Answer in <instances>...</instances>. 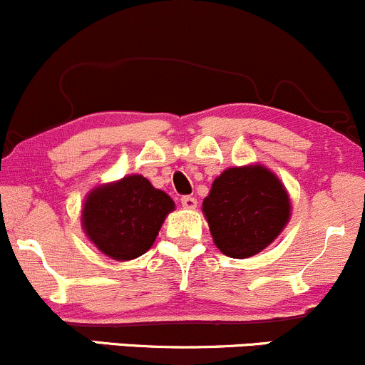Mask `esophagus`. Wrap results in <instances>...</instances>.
I'll use <instances>...</instances> for the list:
<instances>
[{
  "label": "esophagus",
  "instance_id": "34e87169",
  "mask_svg": "<svg viewBox=\"0 0 365 365\" xmlns=\"http://www.w3.org/2000/svg\"><path fill=\"white\" fill-rule=\"evenodd\" d=\"M181 203L184 209H197V198L195 197H182L181 198Z\"/></svg>",
  "mask_w": 365,
  "mask_h": 365
}]
</instances>
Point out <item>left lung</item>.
<instances>
[{
  "label": "left lung",
  "mask_w": 365,
  "mask_h": 365,
  "mask_svg": "<svg viewBox=\"0 0 365 365\" xmlns=\"http://www.w3.org/2000/svg\"><path fill=\"white\" fill-rule=\"evenodd\" d=\"M291 210L284 182L262 163L222 170L202 203L215 247L235 259L256 256L275 242Z\"/></svg>",
  "instance_id": "1"
}]
</instances>
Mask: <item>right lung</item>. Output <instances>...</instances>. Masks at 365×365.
I'll list each match as a JSON object with an SVG mask.
<instances>
[{
  "label": "right lung",
  "mask_w": 365,
  "mask_h": 365,
  "mask_svg": "<svg viewBox=\"0 0 365 365\" xmlns=\"http://www.w3.org/2000/svg\"><path fill=\"white\" fill-rule=\"evenodd\" d=\"M175 203L144 175L130 174L88 191L81 205V228L104 256L132 261L155 244Z\"/></svg>",
  "instance_id": "add662e5"
}]
</instances>
